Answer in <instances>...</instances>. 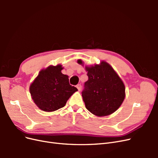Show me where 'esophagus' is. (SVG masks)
I'll list each match as a JSON object with an SVG mask.
<instances>
[{
    "mask_svg": "<svg viewBox=\"0 0 158 158\" xmlns=\"http://www.w3.org/2000/svg\"><path fill=\"white\" fill-rule=\"evenodd\" d=\"M76 88H78V90L80 92L81 89H82V85H81V84H78L77 85H76Z\"/></svg>",
    "mask_w": 158,
    "mask_h": 158,
    "instance_id": "1",
    "label": "esophagus"
}]
</instances>
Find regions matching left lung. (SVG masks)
Returning <instances> with one entry per match:
<instances>
[{
    "label": "left lung",
    "instance_id": "8db88e82",
    "mask_svg": "<svg viewBox=\"0 0 158 158\" xmlns=\"http://www.w3.org/2000/svg\"><path fill=\"white\" fill-rule=\"evenodd\" d=\"M78 63L84 66L82 60ZM88 80L82 93L86 109L98 117L107 116L120 107L125 98V86L112 66L102 60L99 64L85 66Z\"/></svg>",
    "mask_w": 158,
    "mask_h": 158
}]
</instances>
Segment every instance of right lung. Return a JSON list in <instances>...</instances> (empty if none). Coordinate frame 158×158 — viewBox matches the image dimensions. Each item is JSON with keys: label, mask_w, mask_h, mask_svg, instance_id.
Masks as SVG:
<instances>
[{"label": "right lung", "mask_w": 158, "mask_h": 158, "mask_svg": "<svg viewBox=\"0 0 158 158\" xmlns=\"http://www.w3.org/2000/svg\"><path fill=\"white\" fill-rule=\"evenodd\" d=\"M61 64L42 69L30 84L33 102L41 110L52 112L63 107L77 88L69 84V76L63 74Z\"/></svg>", "instance_id": "right-lung-1"}]
</instances>
